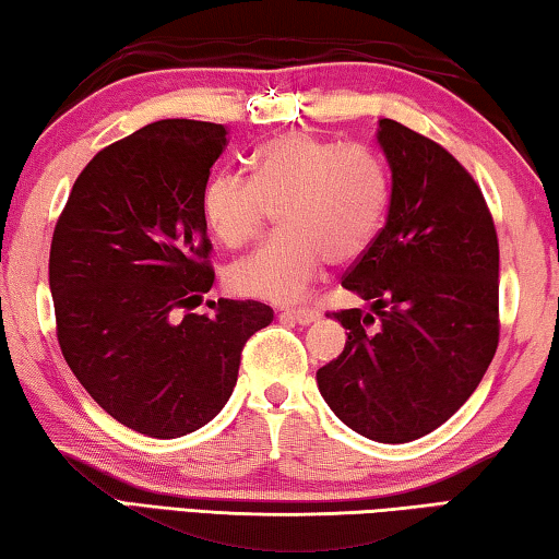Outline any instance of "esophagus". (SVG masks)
<instances>
[{"label":"esophagus","instance_id":"1","mask_svg":"<svg viewBox=\"0 0 559 559\" xmlns=\"http://www.w3.org/2000/svg\"><path fill=\"white\" fill-rule=\"evenodd\" d=\"M285 317H289V320H295L297 324H312L320 320V312L317 309H309V307H295V309H285L282 312Z\"/></svg>","mask_w":559,"mask_h":559}]
</instances>
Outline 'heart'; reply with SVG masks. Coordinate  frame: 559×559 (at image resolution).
<instances>
[{"label": "heart", "mask_w": 559, "mask_h": 559, "mask_svg": "<svg viewBox=\"0 0 559 559\" xmlns=\"http://www.w3.org/2000/svg\"><path fill=\"white\" fill-rule=\"evenodd\" d=\"M388 204L380 159L312 134H285L252 157V177L217 171L202 190V217L222 245L242 247L280 210V235L227 272L237 295L292 302L324 262H355Z\"/></svg>", "instance_id": "b5f03b06"}]
</instances>
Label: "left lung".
<instances>
[{
	"mask_svg": "<svg viewBox=\"0 0 559 559\" xmlns=\"http://www.w3.org/2000/svg\"><path fill=\"white\" fill-rule=\"evenodd\" d=\"M377 144L388 219L342 277L369 312L330 314L349 332L317 388L357 435L402 444L448 423L492 362L500 247L483 192L448 150L394 119H380Z\"/></svg>",
	"mask_w": 559,
	"mask_h": 559,
	"instance_id": "left-lung-1",
	"label": "left lung"
}]
</instances>
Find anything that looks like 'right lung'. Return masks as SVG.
<instances>
[{
    "label": "right lung",
    "mask_w": 559,
    "mask_h": 559,
    "mask_svg": "<svg viewBox=\"0 0 559 559\" xmlns=\"http://www.w3.org/2000/svg\"><path fill=\"white\" fill-rule=\"evenodd\" d=\"M225 147L222 124L142 127L94 154L51 237L49 289L67 365L107 415L157 440L219 415L245 342L274 317L254 299L177 314L214 282L202 190Z\"/></svg>",
    "instance_id": "right-lung-1"
}]
</instances>
